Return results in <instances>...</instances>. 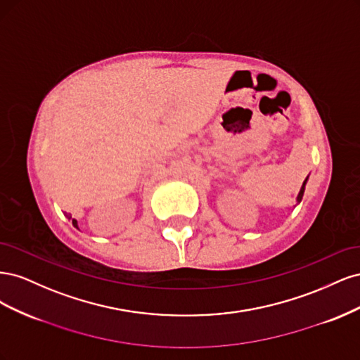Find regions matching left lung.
Instances as JSON below:
<instances>
[{
	"label": "left lung",
	"mask_w": 360,
	"mask_h": 360,
	"mask_svg": "<svg viewBox=\"0 0 360 360\" xmlns=\"http://www.w3.org/2000/svg\"><path fill=\"white\" fill-rule=\"evenodd\" d=\"M307 181H308V177L304 179V181H303V184H302V188H300V192H299V195H297V202H300L302 201V198H303V192H304V184H307Z\"/></svg>",
	"instance_id": "8db88e82"
}]
</instances>
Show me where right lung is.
<instances>
[{
  "mask_svg": "<svg viewBox=\"0 0 360 360\" xmlns=\"http://www.w3.org/2000/svg\"><path fill=\"white\" fill-rule=\"evenodd\" d=\"M66 216H68V217H69V219H70V217H72V216H70V214H66ZM72 224H73V225H75V226H76V228H78V222H76V219H72Z\"/></svg>",
  "mask_w": 360,
  "mask_h": 360,
  "instance_id": "1",
  "label": "right lung"
}]
</instances>
